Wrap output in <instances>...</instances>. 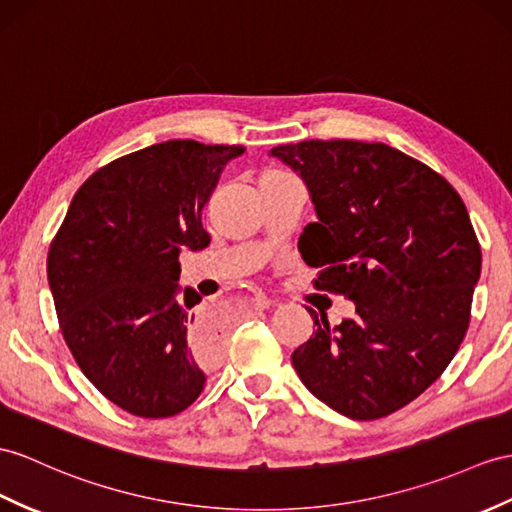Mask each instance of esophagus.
<instances>
[{
    "label": "esophagus",
    "mask_w": 512,
    "mask_h": 512,
    "mask_svg": "<svg viewBox=\"0 0 512 512\" xmlns=\"http://www.w3.org/2000/svg\"><path fill=\"white\" fill-rule=\"evenodd\" d=\"M254 306H256L258 310H265V308L273 306V302H271V299H269L265 293H256V295H254Z\"/></svg>",
    "instance_id": "esophagus-1"
}]
</instances>
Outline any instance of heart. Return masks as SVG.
Listing matches in <instances>:
<instances>
[{
  "label": "heart",
  "mask_w": 512,
  "mask_h": 512,
  "mask_svg": "<svg viewBox=\"0 0 512 512\" xmlns=\"http://www.w3.org/2000/svg\"><path fill=\"white\" fill-rule=\"evenodd\" d=\"M278 176H286V173H280V171H269V173H265L263 178H278Z\"/></svg>",
  "instance_id": "heart-1"
}]
</instances>
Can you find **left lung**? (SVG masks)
Masks as SVG:
<instances>
[{"instance_id":"8db88e82","label":"left lung","mask_w":512,"mask_h":512,"mask_svg":"<svg viewBox=\"0 0 512 512\" xmlns=\"http://www.w3.org/2000/svg\"><path fill=\"white\" fill-rule=\"evenodd\" d=\"M269 156L304 180L317 221L299 254L315 286L352 299L354 319L317 330L291 360L317 400L380 419L441 376L465 339L482 254L463 199L423 162L384 143L302 141Z\"/></svg>"}]
</instances>
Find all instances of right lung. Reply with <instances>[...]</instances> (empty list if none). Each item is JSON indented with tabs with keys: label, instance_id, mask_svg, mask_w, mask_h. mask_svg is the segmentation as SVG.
I'll return each instance as SVG.
<instances>
[{
	"label": "right lung",
	"instance_id": "1",
	"mask_svg": "<svg viewBox=\"0 0 512 512\" xmlns=\"http://www.w3.org/2000/svg\"><path fill=\"white\" fill-rule=\"evenodd\" d=\"M241 145L165 141L112 160L73 195L49 245L47 280L78 367L145 419L182 413L219 365L221 332L180 291L182 247L210 234L202 208Z\"/></svg>",
	"mask_w": 512,
	"mask_h": 512
}]
</instances>
